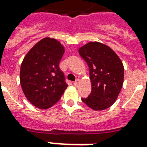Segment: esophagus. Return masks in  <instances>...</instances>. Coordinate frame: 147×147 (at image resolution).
Listing matches in <instances>:
<instances>
[{
    "label": "esophagus",
    "instance_id": "34e87169",
    "mask_svg": "<svg viewBox=\"0 0 147 147\" xmlns=\"http://www.w3.org/2000/svg\"><path fill=\"white\" fill-rule=\"evenodd\" d=\"M80 83V80H79V79H77L76 80V81H75V82H74V85H75V86H77V85H78V84H79V83Z\"/></svg>",
    "mask_w": 147,
    "mask_h": 147
}]
</instances>
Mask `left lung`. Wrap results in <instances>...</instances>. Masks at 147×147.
Returning a JSON list of instances; mask_svg holds the SVG:
<instances>
[{"mask_svg": "<svg viewBox=\"0 0 147 147\" xmlns=\"http://www.w3.org/2000/svg\"><path fill=\"white\" fill-rule=\"evenodd\" d=\"M79 53L89 67L92 88L82 101L94 110L108 109L116 102L123 86L122 61L112 49L100 42H89Z\"/></svg>", "mask_w": 147, "mask_h": 147, "instance_id": "obj_1", "label": "left lung"}]
</instances>
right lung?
<instances>
[{"label": "right lung", "mask_w": 147, "mask_h": 147, "mask_svg": "<svg viewBox=\"0 0 147 147\" xmlns=\"http://www.w3.org/2000/svg\"><path fill=\"white\" fill-rule=\"evenodd\" d=\"M64 48L57 40L45 38L28 52L20 67V84L27 100L46 109L61 99L67 84L59 64Z\"/></svg>", "instance_id": "right-lung-1"}]
</instances>
